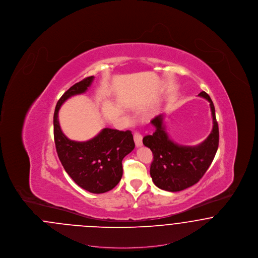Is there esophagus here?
Segmentation results:
<instances>
[{
	"label": "esophagus",
	"instance_id": "esophagus-1",
	"mask_svg": "<svg viewBox=\"0 0 258 258\" xmlns=\"http://www.w3.org/2000/svg\"><path fill=\"white\" fill-rule=\"evenodd\" d=\"M142 135H140L139 133H135L134 135V139H135V146L136 147H141L142 146Z\"/></svg>",
	"mask_w": 258,
	"mask_h": 258
}]
</instances>
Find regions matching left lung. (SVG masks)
<instances>
[{
  "label": "left lung",
  "mask_w": 258,
  "mask_h": 258,
  "mask_svg": "<svg viewBox=\"0 0 258 258\" xmlns=\"http://www.w3.org/2000/svg\"><path fill=\"white\" fill-rule=\"evenodd\" d=\"M198 96L210 102L213 117V130L202 143L197 146L174 143L166 133L163 115L151 121L155 132L143 138V144L154 155L150 175L154 184L163 190L180 191L197 184L207 171L218 151L220 136L214 103L205 92Z\"/></svg>",
  "instance_id": "8db88e82"
}]
</instances>
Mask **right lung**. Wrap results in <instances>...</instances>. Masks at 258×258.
Returning <instances> with one entry per match:
<instances>
[{
  "label": "right lung",
  "mask_w": 258,
  "mask_h": 258,
  "mask_svg": "<svg viewBox=\"0 0 258 258\" xmlns=\"http://www.w3.org/2000/svg\"><path fill=\"white\" fill-rule=\"evenodd\" d=\"M94 76L71 87L58 100L54 112V140L61 165L80 187L92 194H103L114 188L123 176L122 160L135 149L132 132L105 127L94 138L78 142L61 132L58 112L71 97L85 93Z\"/></svg>",
  "instance_id": "1"
}]
</instances>
